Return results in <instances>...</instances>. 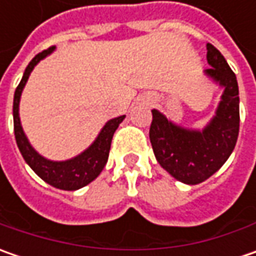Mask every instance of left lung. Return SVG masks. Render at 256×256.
Instances as JSON below:
<instances>
[{"label":"left lung","instance_id":"left-lung-1","mask_svg":"<svg viewBox=\"0 0 256 256\" xmlns=\"http://www.w3.org/2000/svg\"><path fill=\"white\" fill-rule=\"evenodd\" d=\"M211 68L205 74L224 88L215 116L202 131L188 130L152 110L150 140L156 161L178 181L196 185L221 168L235 148L240 134V91L236 76L224 55L206 44Z\"/></svg>","mask_w":256,"mask_h":256}]
</instances>
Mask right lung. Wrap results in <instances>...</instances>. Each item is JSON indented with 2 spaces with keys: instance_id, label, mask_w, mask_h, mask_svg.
<instances>
[{
  "instance_id": "add662e5",
  "label": "right lung",
  "mask_w": 256,
  "mask_h": 256,
  "mask_svg": "<svg viewBox=\"0 0 256 256\" xmlns=\"http://www.w3.org/2000/svg\"><path fill=\"white\" fill-rule=\"evenodd\" d=\"M54 48L55 46H51V48L35 55L28 66L25 68L22 80L15 90L14 105H12L15 141L20 148V152L24 156L25 162L32 168V171L41 180H44L46 184L52 185L55 188H60L64 191H75V190H80L85 185H88L90 182H92L101 174L105 164L108 161L114 132L116 131L118 125L124 121L125 115L114 118L105 124L92 145L90 148H86L84 152L76 155L75 158L66 160V161H50L36 152L31 146V144L28 142L24 131H22V126H21L20 114H18L20 98H21L22 90L28 81V76L34 70L35 65L41 60H44L46 55L51 54L54 51Z\"/></svg>"
}]
</instances>
